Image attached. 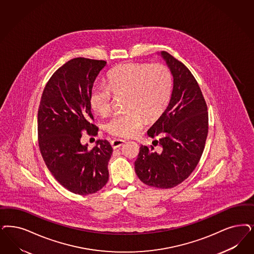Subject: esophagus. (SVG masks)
I'll list each match as a JSON object with an SVG mask.
<instances>
[{
    "instance_id": "34e87169",
    "label": "esophagus",
    "mask_w": 254,
    "mask_h": 254,
    "mask_svg": "<svg viewBox=\"0 0 254 254\" xmlns=\"http://www.w3.org/2000/svg\"><path fill=\"white\" fill-rule=\"evenodd\" d=\"M126 142V140H120V139H115V140H112L111 141V144H112V146H113V148H118V147H120L121 145H123L124 143Z\"/></svg>"
}]
</instances>
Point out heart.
<instances>
[{"label": "heart", "mask_w": 254, "mask_h": 254, "mask_svg": "<svg viewBox=\"0 0 254 254\" xmlns=\"http://www.w3.org/2000/svg\"><path fill=\"white\" fill-rule=\"evenodd\" d=\"M173 91L171 71L162 64L125 63L111 70L107 85H95L89 95L92 110L102 116L111 113L114 96H126L123 114L114 115L107 124V131L121 138L134 136L144 123L162 114Z\"/></svg>", "instance_id": "b5f03b06"}]
</instances>
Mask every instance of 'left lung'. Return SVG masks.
Here are the masks:
<instances>
[{"instance_id":"obj_1","label":"left lung","mask_w":254,"mask_h":254,"mask_svg":"<svg viewBox=\"0 0 254 254\" xmlns=\"http://www.w3.org/2000/svg\"><path fill=\"white\" fill-rule=\"evenodd\" d=\"M174 77L165 112L147 131L161 150L140 145L135 172L150 187L171 189L182 183L200 161L208 133L207 105L191 72L170 53L161 52ZM155 145V143H153Z\"/></svg>"}]
</instances>
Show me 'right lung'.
<instances>
[{
	"label": "right lung",
	"mask_w": 254,
	"mask_h": 254,
	"mask_svg": "<svg viewBox=\"0 0 254 254\" xmlns=\"http://www.w3.org/2000/svg\"><path fill=\"white\" fill-rule=\"evenodd\" d=\"M107 62L74 58L53 73L41 96L37 114L39 149L53 177L67 190L88 195L109 180L113 148L98 140L92 149L82 145V132L96 136L98 128L89 103L90 91Z\"/></svg>",
	"instance_id": "right-lung-1"
}]
</instances>
